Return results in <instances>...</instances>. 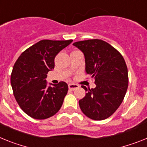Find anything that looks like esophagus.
<instances>
[{
    "instance_id": "obj_1",
    "label": "esophagus",
    "mask_w": 147,
    "mask_h": 147,
    "mask_svg": "<svg viewBox=\"0 0 147 147\" xmlns=\"http://www.w3.org/2000/svg\"><path fill=\"white\" fill-rule=\"evenodd\" d=\"M79 87V86L78 84H69V89L70 90H75V89H78Z\"/></svg>"
}]
</instances>
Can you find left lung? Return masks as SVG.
<instances>
[{
	"instance_id": "left-lung-1",
	"label": "left lung",
	"mask_w": 147,
	"mask_h": 147,
	"mask_svg": "<svg viewBox=\"0 0 147 147\" xmlns=\"http://www.w3.org/2000/svg\"><path fill=\"white\" fill-rule=\"evenodd\" d=\"M85 57L86 75L95 82L94 89L82 86L87 92L79 106L88 118L101 121L110 117L123 101L128 88V70L122 55L99 39L73 43Z\"/></svg>"
}]
</instances>
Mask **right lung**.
<instances>
[{
  "mask_svg": "<svg viewBox=\"0 0 147 147\" xmlns=\"http://www.w3.org/2000/svg\"><path fill=\"white\" fill-rule=\"evenodd\" d=\"M72 40H42L22 52L11 74V85L19 107L38 120L49 118L61 109L68 92L64 81L47 86V73L55 67V58Z\"/></svg>",
  "mask_w": 147,
  "mask_h": 147,
  "instance_id": "add662e5",
  "label": "right lung"
}]
</instances>
